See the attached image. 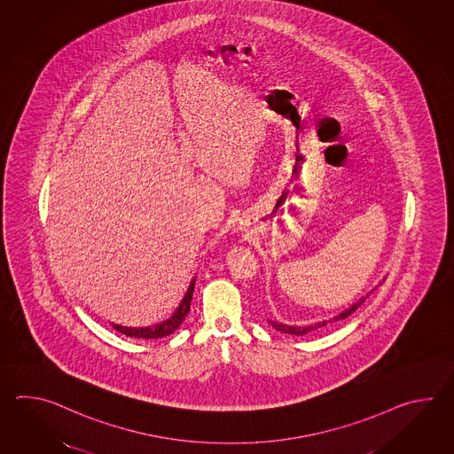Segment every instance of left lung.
Segmentation results:
<instances>
[{
	"label": "left lung",
	"mask_w": 454,
	"mask_h": 454,
	"mask_svg": "<svg viewBox=\"0 0 454 454\" xmlns=\"http://www.w3.org/2000/svg\"><path fill=\"white\" fill-rule=\"evenodd\" d=\"M372 294V292H370ZM370 294H367L365 297H362V299L357 300L352 307H348V309H344L342 313H339L338 317H334L333 319H329V321H323V323H317V325H311V326H290V325H282V323H278V321H270V325H272V328L278 329V331H280V333H286V334H294V336H303V334H307V333H311V331H315V329L323 328V326H326L328 323H333V321H339V319H344L348 318V317H350L356 309L365 301V300L368 299V295Z\"/></svg>",
	"instance_id": "left-lung-1"
}]
</instances>
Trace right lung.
Instances as JSON below:
<instances>
[{
	"label": "right lung",
	"instance_id": "1",
	"mask_svg": "<svg viewBox=\"0 0 454 454\" xmlns=\"http://www.w3.org/2000/svg\"><path fill=\"white\" fill-rule=\"evenodd\" d=\"M194 282L196 279H192L190 282V287L184 294V300L180 301L178 309H175L172 313V317L164 319L162 323H157L153 326H145V328H128V326H120V325H112L115 331L129 336V338L137 339H160L165 336H170L172 333H175L176 329L182 326L188 311H190V305H192V299H193Z\"/></svg>",
	"mask_w": 454,
	"mask_h": 454
}]
</instances>
